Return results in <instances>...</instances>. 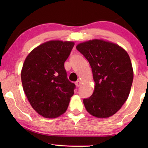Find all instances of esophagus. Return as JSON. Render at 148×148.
I'll return each instance as SVG.
<instances>
[{"label": "esophagus", "instance_id": "esophagus-1", "mask_svg": "<svg viewBox=\"0 0 148 148\" xmlns=\"http://www.w3.org/2000/svg\"><path fill=\"white\" fill-rule=\"evenodd\" d=\"M81 84H82V82H81L80 80L77 81V82H75V85L77 87H79L81 86Z\"/></svg>", "mask_w": 148, "mask_h": 148}]
</instances>
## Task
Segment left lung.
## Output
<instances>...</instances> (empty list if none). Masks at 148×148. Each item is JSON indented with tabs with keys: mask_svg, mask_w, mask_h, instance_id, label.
<instances>
[{
	"mask_svg": "<svg viewBox=\"0 0 148 148\" xmlns=\"http://www.w3.org/2000/svg\"><path fill=\"white\" fill-rule=\"evenodd\" d=\"M76 48L88 60L95 82L85 108L96 118L106 119L120 110L128 98L133 79L132 64L124 48L113 42L94 39Z\"/></svg>",
	"mask_w": 148,
	"mask_h": 148,
	"instance_id": "left-lung-1",
	"label": "left lung"
}]
</instances>
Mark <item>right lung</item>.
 <instances>
[{
  "label": "right lung",
  "mask_w": 148,
  "mask_h": 148,
  "mask_svg": "<svg viewBox=\"0 0 148 148\" xmlns=\"http://www.w3.org/2000/svg\"><path fill=\"white\" fill-rule=\"evenodd\" d=\"M75 43L50 40L32 50L21 72L23 91L36 112L54 119L66 112L75 84L66 77L64 63Z\"/></svg>",
  "instance_id": "right-lung-1"
}]
</instances>
